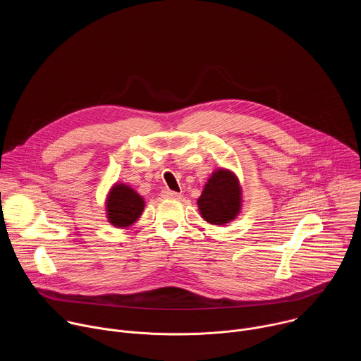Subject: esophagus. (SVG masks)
Masks as SVG:
<instances>
[{
	"label": "esophagus",
	"mask_w": 361,
	"mask_h": 361,
	"mask_svg": "<svg viewBox=\"0 0 361 361\" xmlns=\"http://www.w3.org/2000/svg\"><path fill=\"white\" fill-rule=\"evenodd\" d=\"M163 197H167V198H180L181 194L177 192V191H171V190H164L163 191Z\"/></svg>",
	"instance_id": "esophagus-1"
}]
</instances>
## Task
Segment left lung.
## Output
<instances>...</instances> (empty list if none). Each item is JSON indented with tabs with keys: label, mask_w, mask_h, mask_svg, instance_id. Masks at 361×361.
Here are the masks:
<instances>
[{
	"label": "left lung",
	"mask_w": 361,
	"mask_h": 361,
	"mask_svg": "<svg viewBox=\"0 0 361 361\" xmlns=\"http://www.w3.org/2000/svg\"><path fill=\"white\" fill-rule=\"evenodd\" d=\"M201 217L212 224L224 226L240 213L241 190L235 176L226 170L213 173L197 201Z\"/></svg>",
	"instance_id": "1"
}]
</instances>
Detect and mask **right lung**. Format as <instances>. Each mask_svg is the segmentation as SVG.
Returning <instances> with one entry per match:
<instances>
[{
    "mask_svg": "<svg viewBox=\"0 0 361 361\" xmlns=\"http://www.w3.org/2000/svg\"><path fill=\"white\" fill-rule=\"evenodd\" d=\"M144 210V200L133 188L118 184L114 185L109 201H107V214L109 220L116 227H128L131 226Z\"/></svg>",
    "mask_w": 361,
    "mask_h": 361,
    "instance_id": "right-lung-1",
    "label": "right lung"
}]
</instances>
